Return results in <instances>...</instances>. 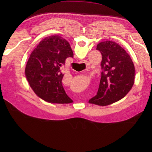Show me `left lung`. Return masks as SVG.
<instances>
[{
    "instance_id": "left-lung-1",
    "label": "left lung",
    "mask_w": 152,
    "mask_h": 152,
    "mask_svg": "<svg viewBox=\"0 0 152 152\" xmlns=\"http://www.w3.org/2000/svg\"><path fill=\"white\" fill-rule=\"evenodd\" d=\"M96 50L102 55V71L97 94L89 102L105 106L119 101L129 92L134 84L135 69L129 55L114 42H102Z\"/></svg>"
}]
</instances>
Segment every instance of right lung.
<instances>
[{"label":"right lung","mask_w":152,"mask_h":152,"mask_svg":"<svg viewBox=\"0 0 152 152\" xmlns=\"http://www.w3.org/2000/svg\"><path fill=\"white\" fill-rule=\"evenodd\" d=\"M73 52L66 40L59 35L46 37L33 51L25 67V77L36 95L50 103L69 104L73 101L62 86L60 68Z\"/></svg>","instance_id":"add662e5"}]
</instances>
